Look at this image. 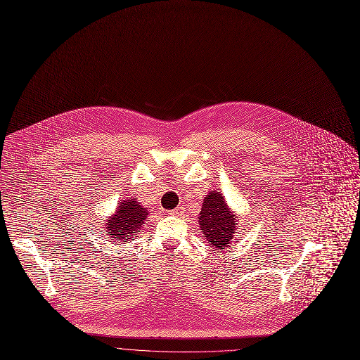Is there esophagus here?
Listing matches in <instances>:
<instances>
[{
  "label": "esophagus",
  "instance_id": "obj_1",
  "mask_svg": "<svg viewBox=\"0 0 360 360\" xmlns=\"http://www.w3.org/2000/svg\"><path fill=\"white\" fill-rule=\"evenodd\" d=\"M182 213H184V207L182 206H178L174 210H171V214H175V216H181Z\"/></svg>",
  "mask_w": 360,
  "mask_h": 360
}]
</instances>
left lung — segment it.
I'll return each instance as SVG.
<instances>
[{
	"label": "left lung",
	"mask_w": 360,
	"mask_h": 360,
	"mask_svg": "<svg viewBox=\"0 0 360 360\" xmlns=\"http://www.w3.org/2000/svg\"><path fill=\"white\" fill-rule=\"evenodd\" d=\"M236 217L227 207L224 198L213 191L206 195L199 213V224L203 237L214 249H227L236 233Z\"/></svg>",
	"instance_id": "obj_1"
}]
</instances>
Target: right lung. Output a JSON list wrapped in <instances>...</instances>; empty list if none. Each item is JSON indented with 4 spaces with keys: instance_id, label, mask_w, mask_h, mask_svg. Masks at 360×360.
<instances>
[{
    "instance_id": "add662e5",
    "label": "right lung",
    "mask_w": 360,
    "mask_h": 360,
    "mask_svg": "<svg viewBox=\"0 0 360 360\" xmlns=\"http://www.w3.org/2000/svg\"><path fill=\"white\" fill-rule=\"evenodd\" d=\"M148 212L136 199H127L120 203L117 212L104 227L107 236L114 242L134 240V234H139L144 224Z\"/></svg>"
}]
</instances>
